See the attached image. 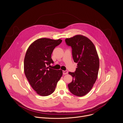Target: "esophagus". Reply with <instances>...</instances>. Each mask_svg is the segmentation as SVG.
Returning <instances> with one entry per match:
<instances>
[{"label":"esophagus","mask_w":123,"mask_h":123,"mask_svg":"<svg viewBox=\"0 0 123 123\" xmlns=\"http://www.w3.org/2000/svg\"><path fill=\"white\" fill-rule=\"evenodd\" d=\"M62 72H63V74H64V75H65V74H68V72L67 71H63Z\"/></svg>","instance_id":"esophagus-1"}]
</instances>
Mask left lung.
<instances>
[{
  "label": "left lung",
  "instance_id": "8db88e82",
  "mask_svg": "<svg viewBox=\"0 0 123 123\" xmlns=\"http://www.w3.org/2000/svg\"><path fill=\"white\" fill-rule=\"evenodd\" d=\"M67 45L72 48L74 61L77 63L74 73L69 72L73 77L68 84L71 93L83 96L92 89L96 82L99 68V57L93 43L88 38L77 35L65 39Z\"/></svg>",
  "mask_w": 123,
  "mask_h": 123
}]
</instances>
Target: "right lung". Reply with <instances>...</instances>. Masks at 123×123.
<instances>
[{
    "instance_id": "add662e5",
    "label": "right lung",
    "mask_w": 123,
    "mask_h": 123,
    "mask_svg": "<svg viewBox=\"0 0 123 123\" xmlns=\"http://www.w3.org/2000/svg\"><path fill=\"white\" fill-rule=\"evenodd\" d=\"M62 42L61 39H39L31 44L26 51L24 73L31 86L40 95L46 96L52 93L62 75V70L47 67L53 63L51 54Z\"/></svg>"
}]
</instances>
